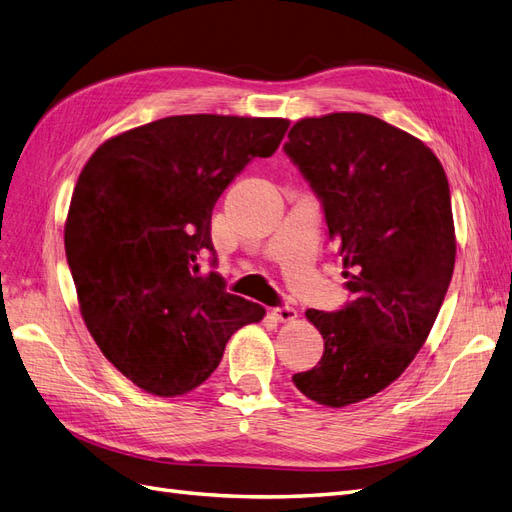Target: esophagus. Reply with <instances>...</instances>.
<instances>
[{
    "label": "esophagus",
    "mask_w": 512,
    "mask_h": 512,
    "mask_svg": "<svg viewBox=\"0 0 512 512\" xmlns=\"http://www.w3.org/2000/svg\"><path fill=\"white\" fill-rule=\"evenodd\" d=\"M271 314H273V318L277 320V322H294L297 320V309L294 307H290V305H280V307H273L271 309Z\"/></svg>",
    "instance_id": "obj_1"
}]
</instances>
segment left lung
<instances>
[{"label":"left lung","instance_id":"left-lung-1","mask_svg":"<svg viewBox=\"0 0 512 512\" xmlns=\"http://www.w3.org/2000/svg\"><path fill=\"white\" fill-rule=\"evenodd\" d=\"M284 151L322 200L354 294L339 312L307 309L324 352L292 382L344 408L404 374L438 318L457 254L451 190L436 153L374 115L305 117Z\"/></svg>","mask_w":512,"mask_h":512}]
</instances>
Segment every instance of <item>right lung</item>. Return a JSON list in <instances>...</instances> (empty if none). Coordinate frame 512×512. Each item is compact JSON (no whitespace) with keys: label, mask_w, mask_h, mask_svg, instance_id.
Here are the masks:
<instances>
[{"label":"right lung","mask_w":512,"mask_h":512,"mask_svg":"<svg viewBox=\"0 0 512 512\" xmlns=\"http://www.w3.org/2000/svg\"><path fill=\"white\" fill-rule=\"evenodd\" d=\"M282 117L175 115L102 143L74 185L64 226L81 316L102 354L138 389L190 393L230 335L265 307L200 275L211 213L247 162L269 158Z\"/></svg>","instance_id":"1"}]
</instances>
